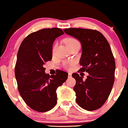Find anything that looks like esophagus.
Listing matches in <instances>:
<instances>
[{
  "mask_svg": "<svg viewBox=\"0 0 128 128\" xmlns=\"http://www.w3.org/2000/svg\"><path fill=\"white\" fill-rule=\"evenodd\" d=\"M71 76H72V74H71V73L69 72V73H68V78H71Z\"/></svg>",
  "mask_w": 128,
  "mask_h": 128,
  "instance_id": "esophagus-1",
  "label": "esophagus"
}]
</instances>
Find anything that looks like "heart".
<instances>
[{
	"mask_svg": "<svg viewBox=\"0 0 128 128\" xmlns=\"http://www.w3.org/2000/svg\"><path fill=\"white\" fill-rule=\"evenodd\" d=\"M65 42L66 45L67 46V47H69L70 46H72V45L76 44H79V42H78V41L77 40L74 39V38H68L67 39L65 40L64 41ZM56 46H54L53 49H52V52L54 53L56 50ZM64 67L65 68H68L69 67V64H64Z\"/></svg>",
	"mask_w": 128,
	"mask_h": 128,
	"instance_id": "b5f03b06",
	"label": "heart"
}]
</instances>
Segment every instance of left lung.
<instances>
[{"label": "left lung", "instance_id": "1", "mask_svg": "<svg viewBox=\"0 0 128 128\" xmlns=\"http://www.w3.org/2000/svg\"><path fill=\"white\" fill-rule=\"evenodd\" d=\"M64 31L80 42L82 68L79 71L88 73L86 80L78 73L72 74L76 82L73 88L76 102L87 110L98 109L108 100L115 80V62L110 46L96 30L70 28Z\"/></svg>", "mask_w": 128, "mask_h": 128}]
</instances>
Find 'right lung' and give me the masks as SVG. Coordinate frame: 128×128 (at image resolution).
<instances>
[{
    "instance_id": "right-lung-1",
    "label": "right lung",
    "mask_w": 128,
    "mask_h": 128,
    "mask_svg": "<svg viewBox=\"0 0 128 128\" xmlns=\"http://www.w3.org/2000/svg\"><path fill=\"white\" fill-rule=\"evenodd\" d=\"M58 28H44L29 34L19 48L15 77L22 98L34 110L47 112L57 103V90L68 74L58 70L56 75L45 73V63L52 57L55 40L64 35Z\"/></svg>"
}]
</instances>
